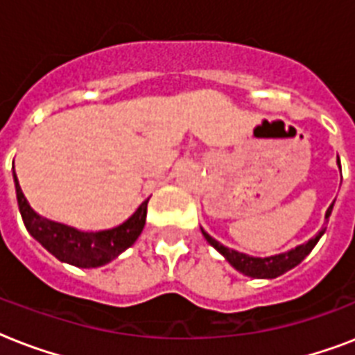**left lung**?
I'll return each mask as SVG.
<instances>
[{
  "instance_id": "left-lung-1",
  "label": "left lung",
  "mask_w": 355,
  "mask_h": 355,
  "mask_svg": "<svg viewBox=\"0 0 355 355\" xmlns=\"http://www.w3.org/2000/svg\"><path fill=\"white\" fill-rule=\"evenodd\" d=\"M337 164H339V162H337ZM334 202H336V200H334ZM334 202H331L330 208L326 210L324 223H328V219H330L331 210H334ZM200 230H202V228H200ZM324 232L326 228L322 227L319 232H317V236L311 237L309 241L302 243V245H298V247L291 248V250H287V252L267 256V258H256V256H248V254L245 252H237L234 248H228L225 247V245H221V243L217 241V239H214V237L208 232H205V230H202V236H205L206 241L210 243L217 252L223 254L228 263L232 265L236 270H239L241 275L250 276V278H265V280H270V278H278V276L287 272V270H291L293 267H297V265L313 250V247L317 245V241H319Z\"/></svg>"
}]
</instances>
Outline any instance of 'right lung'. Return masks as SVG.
Instances as JSON below:
<instances>
[{
	"instance_id": "obj_1",
	"label": "right lung",
	"mask_w": 355,
	"mask_h": 355,
	"mask_svg": "<svg viewBox=\"0 0 355 355\" xmlns=\"http://www.w3.org/2000/svg\"><path fill=\"white\" fill-rule=\"evenodd\" d=\"M14 188H16L18 208L27 232L58 261L75 265L80 269H96L110 263L128 247H132L145 227L149 199H145L138 206V210L118 227L99 230V232H85L36 214L24 197L16 173H14Z\"/></svg>"
}]
</instances>
